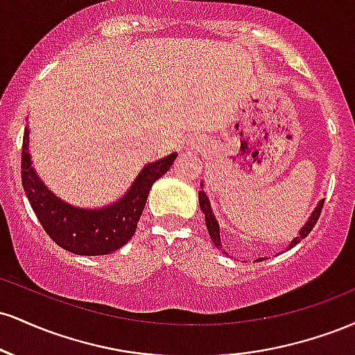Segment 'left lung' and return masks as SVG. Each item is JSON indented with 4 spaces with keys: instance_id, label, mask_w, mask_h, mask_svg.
<instances>
[{
    "instance_id": "8db88e82",
    "label": "left lung",
    "mask_w": 355,
    "mask_h": 355,
    "mask_svg": "<svg viewBox=\"0 0 355 355\" xmlns=\"http://www.w3.org/2000/svg\"><path fill=\"white\" fill-rule=\"evenodd\" d=\"M198 202H200V209H202V211H203V214H205V223H207V229H209V234H210L211 242L215 243V247L222 248V243H220V230H218V223H217V220H215L214 214H211L210 202H209V198H207L205 191H203V190L198 191ZM322 207H324V200H320L319 205L315 207V210H313V214L311 215V218H309V222L305 223L304 229L300 230L299 237H295L294 240H292L291 247L297 245V243H299L300 240L305 239V237H307L309 234H311V230L313 229V227H315L317 220H319V217H320Z\"/></svg>"
}]
</instances>
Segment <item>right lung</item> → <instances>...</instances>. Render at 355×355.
I'll use <instances>...</instances> for the list:
<instances>
[{
	"instance_id": "right-lung-1",
	"label": "right lung",
	"mask_w": 355,
	"mask_h": 355,
	"mask_svg": "<svg viewBox=\"0 0 355 355\" xmlns=\"http://www.w3.org/2000/svg\"><path fill=\"white\" fill-rule=\"evenodd\" d=\"M28 130L21 148V183L40 223L55 243L78 255H107L135 234L150 189L168 172L177 153L148 164L120 202L101 210H83L58 200L36 177L28 153Z\"/></svg>"
}]
</instances>
